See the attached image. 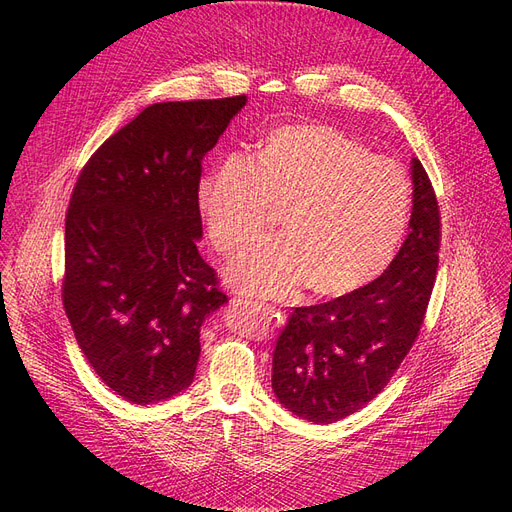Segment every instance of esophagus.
<instances>
[{
	"label": "esophagus",
	"instance_id": "esophagus-1",
	"mask_svg": "<svg viewBox=\"0 0 512 512\" xmlns=\"http://www.w3.org/2000/svg\"><path fill=\"white\" fill-rule=\"evenodd\" d=\"M263 309L270 313L272 317H276V324L278 326H284V321H286V313L284 311H280V309H276L274 305H270V303H263Z\"/></svg>",
	"mask_w": 512,
	"mask_h": 512
}]
</instances>
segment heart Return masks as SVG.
Returning <instances> with one entry per match:
<instances>
[{
    "label": "heart",
    "instance_id": "b5f03b06",
    "mask_svg": "<svg viewBox=\"0 0 512 512\" xmlns=\"http://www.w3.org/2000/svg\"><path fill=\"white\" fill-rule=\"evenodd\" d=\"M411 188L398 161L371 155L328 124H290L259 143L253 159L226 155L199 182L213 247L230 257L263 234L282 209V236L242 253L234 286L288 297L307 284L342 297L390 263L409 218Z\"/></svg>",
    "mask_w": 512,
    "mask_h": 512
}]
</instances>
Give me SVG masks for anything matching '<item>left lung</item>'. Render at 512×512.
Segmentation results:
<instances>
[{
    "mask_svg": "<svg viewBox=\"0 0 512 512\" xmlns=\"http://www.w3.org/2000/svg\"><path fill=\"white\" fill-rule=\"evenodd\" d=\"M409 236L373 282L328 303L297 307L272 365L280 405L313 423H334L378 396L415 344L438 274L440 207L417 157L411 159Z\"/></svg>",
    "mask_w": 512,
    "mask_h": 512,
    "instance_id": "1",
    "label": "left lung"
}]
</instances>
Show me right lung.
I'll use <instances>...</instances> for the list:
<instances>
[{
	"mask_svg": "<svg viewBox=\"0 0 512 512\" xmlns=\"http://www.w3.org/2000/svg\"><path fill=\"white\" fill-rule=\"evenodd\" d=\"M247 95L153 103L85 164L70 197L64 309L95 373L134 405L193 384L203 321L228 303L199 255L201 161Z\"/></svg>",
	"mask_w": 512,
	"mask_h": 512,
	"instance_id": "1",
	"label": "right lung"
}]
</instances>
